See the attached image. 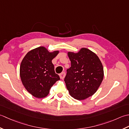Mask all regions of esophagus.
<instances>
[{"label":"esophagus","mask_w":129,"mask_h":129,"mask_svg":"<svg viewBox=\"0 0 129 129\" xmlns=\"http://www.w3.org/2000/svg\"><path fill=\"white\" fill-rule=\"evenodd\" d=\"M65 76H66V73L64 72H62L61 74H59V77L61 78V79H62V80L64 78Z\"/></svg>","instance_id":"obj_1"}]
</instances>
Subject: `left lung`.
Here are the masks:
<instances>
[{
  "instance_id": "obj_1",
  "label": "left lung",
  "mask_w": 129,
  "mask_h": 129,
  "mask_svg": "<svg viewBox=\"0 0 129 129\" xmlns=\"http://www.w3.org/2000/svg\"><path fill=\"white\" fill-rule=\"evenodd\" d=\"M71 66L67 70L64 82L70 95L78 100L96 92L104 78V68L97 55L87 48L77 53L69 52Z\"/></svg>"
}]
</instances>
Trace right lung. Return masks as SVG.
Listing matches in <instances>:
<instances>
[{"instance_id": "1", "label": "right lung", "mask_w": 129, "mask_h": 129, "mask_svg": "<svg viewBox=\"0 0 129 129\" xmlns=\"http://www.w3.org/2000/svg\"><path fill=\"white\" fill-rule=\"evenodd\" d=\"M58 52L50 53L44 47H39L28 52L21 62L20 76L23 85L36 98H45L52 86L60 80L52 62Z\"/></svg>"}]
</instances>
